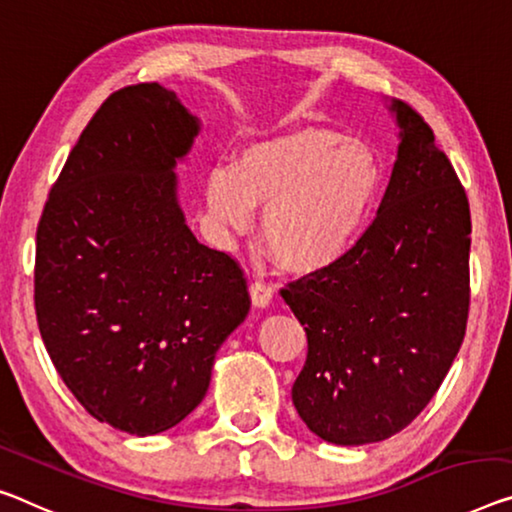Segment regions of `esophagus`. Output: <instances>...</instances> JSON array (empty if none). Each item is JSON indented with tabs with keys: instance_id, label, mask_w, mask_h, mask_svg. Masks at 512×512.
Segmentation results:
<instances>
[{
	"instance_id": "obj_1",
	"label": "esophagus",
	"mask_w": 512,
	"mask_h": 512,
	"mask_svg": "<svg viewBox=\"0 0 512 512\" xmlns=\"http://www.w3.org/2000/svg\"><path fill=\"white\" fill-rule=\"evenodd\" d=\"M272 295H274L272 286H267V283H263V281H256V283H251V286H249L251 304H254L256 309H265V306H270Z\"/></svg>"
}]
</instances>
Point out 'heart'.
<instances>
[{
  "label": "heart",
  "mask_w": 512,
  "mask_h": 512,
  "mask_svg": "<svg viewBox=\"0 0 512 512\" xmlns=\"http://www.w3.org/2000/svg\"><path fill=\"white\" fill-rule=\"evenodd\" d=\"M382 169L371 146L327 128H300L254 141L233 167L212 169L206 208L217 226L240 233L263 210L258 238L293 274L341 263L371 222Z\"/></svg>",
  "instance_id": "heart-1"
}]
</instances>
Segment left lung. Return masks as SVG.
<instances>
[{
  "mask_svg": "<svg viewBox=\"0 0 512 512\" xmlns=\"http://www.w3.org/2000/svg\"><path fill=\"white\" fill-rule=\"evenodd\" d=\"M389 112L400 144L373 224L341 263L281 290L309 341L293 405L313 435L338 446L410 426L467 327V194L430 125L400 100Z\"/></svg>",
  "mask_w": 512,
  "mask_h": 512,
  "instance_id": "left-lung-1",
  "label": "left lung"
}]
</instances>
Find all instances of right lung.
<instances>
[{
  "label": "right lung",
  "instance_id": "add662e5",
  "mask_svg": "<svg viewBox=\"0 0 512 512\" xmlns=\"http://www.w3.org/2000/svg\"><path fill=\"white\" fill-rule=\"evenodd\" d=\"M201 121L157 82L125 86L86 125L36 231L34 302L54 368L93 419L146 437L210 387L249 313L242 270L196 240L176 164Z\"/></svg>",
  "mask_w": 512,
  "mask_h": 512
}]
</instances>
